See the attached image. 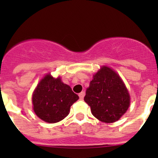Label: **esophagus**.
Instances as JSON below:
<instances>
[{"label": "esophagus", "instance_id": "1", "mask_svg": "<svg viewBox=\"0 0 158 158\" xmlns=\"http://www.w3.org/2000/svg\"><path fill=\"white\" fill-rule=\"evenodd\" d=\"M85 92H81L79 94V98H80V99H83V98H84V96H85Z\"/></svg>", "mask_w": 158, "mask_h": 158}]
</instances>
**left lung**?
<instances>
[{"label":"left lung","instance_id":"1","mask_svg":"<svg viewBox=\"0 0 158 158\" xmlns=\"http://www.w3.org/2000/svg\"><path fill=\"white\" fill-rule=\"evenodd\" d=\"M84 101L96 118L112 123L126 112L130 95L120 76L110 68L103 66L90 82Z\"/></svg>","mask_w":158,"mask_h":158}]
</instances>
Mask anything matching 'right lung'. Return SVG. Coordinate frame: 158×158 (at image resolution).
<instances>
[{
    "instance_id": "obj_1",
    "label": "right lung",
    "mask_w": 158,
    "mask_h": 158,
    "mask_svg": "<svg viewBox=\"0 0 158 158\" xmlns=\"http://www.w3.org/2000/svg\"><path fill=\"white\" fill-rule=\"evenodd\" d=\"M79 99L72 89L48 74L40 81L33 92V111L43 121L56 123L69 114L70 107Z\"/></svg>"
}]
</instances>
